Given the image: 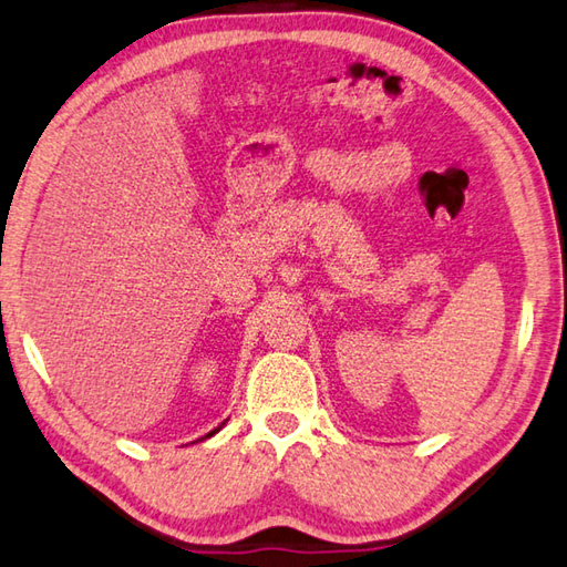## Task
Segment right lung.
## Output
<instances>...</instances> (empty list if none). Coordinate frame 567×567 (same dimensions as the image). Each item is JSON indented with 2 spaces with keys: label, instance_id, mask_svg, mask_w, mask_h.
Listing matches in <instances>:
<instances>
[{
  "label": "right lung",
  "instance_id": "right-lung-1",
  "mask_svg": "<svg viewBox=\"0 0 567 567\" xmlns=\"http://www.w3.org/2000/svg\"><path fill=\"white\" fill-rule=\"evenodd\" d=\"M224 425H226V423H224ZM218 430H220V427H216V430H210V432H208V435H206V437H210V435H216V432H218ZM202 440H204V437H202Z\"/></svg>",
  "mask_w": 567,
  "mask_h": 567
}]
</instances>
